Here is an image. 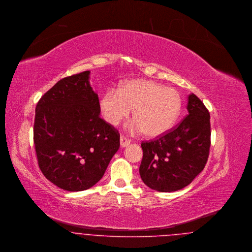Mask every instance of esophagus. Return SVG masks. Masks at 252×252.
Instances as JSON below:
<instances>
[{
    "instance_id": "esophagus-1",
    "label": "esophagus",
    "mask_w": 252,
    "mask_h": 252,
    "mask_svg": "<svg viewBox=\"0 0 252 252\" xmlns=\"http://www.w3.org/2000/svg\"><path fill=\"white\" fill-rule=\"evenodd\" d=\"M129 144H130V140L129 139L126 138L125 136H121V138H120V145H121L122 148L127 147Z\"/></svg>"
}]
</instances>
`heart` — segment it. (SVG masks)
<instances>
[{"label": "heart", "mask_w": 252, "mask_h": 252, "mask_svg": "<svg viewBox=\"0 0 252 252\" xmlns=\"http://www.w3.org/2000/svg\"><path fill=\"white\" fill-rule=\"evenodd\" d=\"M99 107L104 121L111 126L127 118L133 109L135 120L128 126L129 130L157 137L167 132L175 124L182 98L173 88H164L148 80H132L124 84L119 91H105Z\"/></svg>", "instance_id": "b5f03b06"}]
</instances>
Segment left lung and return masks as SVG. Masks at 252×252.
Wrapping results in <instances>:
<instances>
[{
	"label": "left lung",
	"mask_w": 252,
	"mask_h": 252,
	"mask_svg": "<svg viewBox=\"0 0 252 252\" xmlns=\"http://www.w3.org/2000/svg\"><path fill=\"white\" fill-rule=\"evenodd\" d=\"M189 115L177 126L155 140L143 142L139 168L151 189L171 192L189 186L203 171L210 148V115L203 102L189 96Z\"/></svg>",
	"instance_id": "left-lung-1"
}]
</instances>
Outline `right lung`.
Returning <instances> with one entry per match:
<instances>
[{
	"label": "right lung",
	"instance_id": "obj_1",
	"mask_svg": "<svg viewBox=\"0 0 252 252\" xmlns=\"http://www.w3.org/2000/svg\"><path fill=\"white\" fill-rule=\"evenodd\" d=\"M90 71L65 77L36 105L33 140L45 177L67 191L89 189L104 176L120 134L100 118Z\"/></svg>",
	"mask_w": 252,
	"mask_h": 252
}]
</instances>
